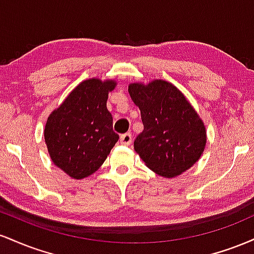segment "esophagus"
Returning a JSON list of instances; mask_svg holds the SVG:
<instances>
[{
  "instance_id": "obj_1",
  "label": "esophagus",
  "mask_w": 254,
  "mask_h": 254,
  "mask_svg": "<svg viewBox=\"0 0 254 254\" xmlns=\"http://www.w3.org/2000/svg\"><path fill=\"white\" fill-rule=\"evenodd\" d=\"M121 143L124 144V145H130L131 142H132V135H131L130 132H127V133H123V135H121Z\"/></svg>"
}]
</instances>
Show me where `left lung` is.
Instances as JSON below:
<instances>
[{"instance_id": "8db88e82", "label": "left lung", "mask_w": 254, "mask_h": 254, "mask_svg": "<svg viewBox=\"0 0 254 254\" xmlns=\"http://www.w3.org/2000/svg\"><path fill=\"white\" fill-rule=\"evenodd\" d=\"M129 94L144 127L133 148L147 167L173 178L198 161L205 147V127L177 87L162 80L147 86L131 83Z\"/></svg>"}]
</instances>
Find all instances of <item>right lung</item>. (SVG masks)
Instances as JSON below:
<instances>
[{"instance_id":"1","label":"right lung","mask_w":254,"mask_h":254,"mask_svg":"<svg viewBox=\"0 0 254 254\" xmlns=\"http://www.w3.org/2000/svg\"><path fill=\"white\" fill-rule=\"evenodd\" d=\"M115 86V81H83L48 118L44 137L51 160L74 179L94 173L119 139L106 107Z\"/></svg>"}]
</instances>
